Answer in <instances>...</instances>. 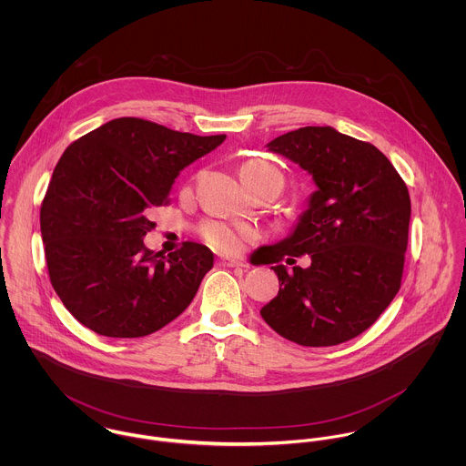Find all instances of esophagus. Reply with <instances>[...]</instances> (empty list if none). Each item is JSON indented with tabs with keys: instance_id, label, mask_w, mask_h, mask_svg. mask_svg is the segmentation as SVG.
Instances as JSON below:
<instances>
[{
	"instance_id": "esophagus-1",
	"label": "esophagus",
	"mask_w": 466,
	"mask_h": 466,
	"mask_svg": "<svg viewBox=\"0 0 466 466\" xmlns=\"http://www.w3.org/2000/svg\"><path fill=\"white\" fill-rule=\"evenodd\" d=\"M217 264L220 267H246L244 262L240 260H235V258H226V257H220L217 258Z\"/></svg>"
}]
</instances>
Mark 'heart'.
I'll return each instance as SVG.
<instances>
[{"mask_svg": "<svg viewBox=\"0 0 466 466\" xmlns=\"http://www.w3.org/2000/svg\"><path fill=\"white\" fill-rule=\"evenodd\" d=\"M238 170L248 187H253L258 183H268V181L283 185V176L279 168L266 159H248L240 165ZM202 237L217 251L237 253L244 248L248 240L255 238V229L242 224L211 220L202 226Z\"/></svg>", "mask_w": 466, "mask_h": 466, "instance_id": "obj_1", "label": "heart"}]
</instances>
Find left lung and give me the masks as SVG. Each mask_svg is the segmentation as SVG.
<instances>
[{"instance_id":"left-lung-1","label":"left lung","mask_w":466,"mask_h":466,"mask_svg":"<svg viewBox=\"0 0 466 466\" xmlns=\"http://www.w3.org/2000/svg\"><path fill=\"white\" fill-rule=\"evenodd\" d=\"M307 170L316 192L292 233L264 246L279 290L262 307L267 325L301 346H335L368 330L397 296L410 199L391 161L333 127H301L267 143ZM309 254L307 269L280 264Z\"/></svg>"}]
</instances>
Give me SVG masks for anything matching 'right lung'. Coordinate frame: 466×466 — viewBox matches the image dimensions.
Segmentation results:
<instances>
[{"instance_id": "obj_1", "label": "right lung", "mask_w": 466, "mask_h": 466, "mask_svg": "<svg viewBox=\"0 0 466 466\" xmlns=\"http://www.w3.org/2000/svg\"><path fill=\"white\" fill-rule=\"evenodd\" d=\"M224 139L116 118L67 147L41 206V237L50 281L78 323L131 339L187 310L213 253L185 242L165 257L141 238L179 172Z\"/></svg>"}]
</instances>
